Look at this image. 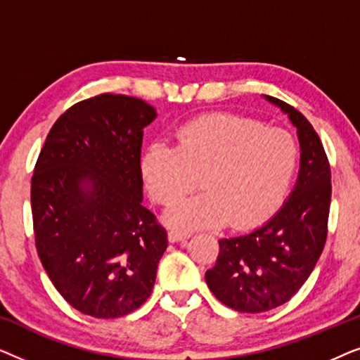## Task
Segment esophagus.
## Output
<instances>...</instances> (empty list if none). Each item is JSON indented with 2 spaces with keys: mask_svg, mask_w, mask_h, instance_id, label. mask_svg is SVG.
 Masks as SVG:
<instances>
[{
  "mask_svg": "<svg viewBox=\"0 0 360 360\" xmlns=\"http://www.w3.org/2000/svg\"><path fill=\"white\" fill-rule=\"evenodd\" d=\"M188 231H181V229H170L169 231V240L170 243H180V240H185L190 238Z\"/></svg>",
  "mask_w": 360,
  "mask_h": 360,
  "instance_id": "34e87169",
  "label": "esophagus"
}]
</instances>
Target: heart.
<instances>
[{
  "label": "heart",
  "mask_w": 360,
  "mask_h": 360,
  "mask_svg": "<svg viewBox=\"0 0 360 360\" xmlns=\"http://www.w3.org/2000/svg\"><path fill=\"white\" fill-rule=\"evenodd\" d=\"M298 164L293 136L280 127L233 115H208L176 131V149L155 142L142 157L150 198L162 206L180 201L198 185L205 191L167 214L184 228L254 226L272 213Z\"/></svg>",
  "instance_id": "b5f03b06"
}]
</instances>
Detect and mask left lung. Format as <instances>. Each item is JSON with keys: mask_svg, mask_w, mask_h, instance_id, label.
Instances as JSON below:
<instances>
[{"mask_svg": "<svg viewBox=\"0 0 360 360\" xmlns=\"http://www.w3.org/2000/svg\"><path fill=\"white\" fill-rule=\"evenodd\" d=\"M297 127L302 157L297 185L278 213L252 233L219 240V255L205 278L226 307L264 313L287 303L307 282L328 236L331 167L318 132L298 110L274 96Z\"/></svg>", "mask_w": 360, "mask_h": 360, "instance_id": "8db88e82", "label": "left lung"}]
</instances>
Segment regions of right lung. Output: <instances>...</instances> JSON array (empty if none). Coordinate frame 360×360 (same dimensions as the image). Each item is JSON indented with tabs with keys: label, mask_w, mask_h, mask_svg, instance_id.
I'll use <instances>...</instances> for the list:
<instances>
[{
	"label": "right lung",
	"mask_w": 360,
	"mask_h": 360,
	"mask_svg": "<svg viewBox=\"0 0 360 360\" xmlns=\"http://www.w3.org/2000/svg\"><path fill=\"white\" fill-rule=\"evenodd\" d=\"M155 110L134 96L88 98L63 112L31 184L39 259L83 314L111 319L146 303L167 231L142 206L141 147Z\"/></svg>",
	"instance_id": "1"
}]
</instances>
